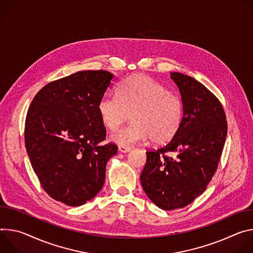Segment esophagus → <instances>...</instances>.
<instances>
[{"label": "esophagus", "mask_w": 253, "mask_h": 253, "mask_svg": "<svg viewBox=\"0 0 253 253\" xmlns=\"http://www.w3.org/2000/svg\"><path fill=\"white\" fill-rule=\"evenodd\" d=\"M130 150H131L130 147H126V146H120L119 147V151L121 153H128Z\"/></svg>", "instance_id": "1"}]
</instances>
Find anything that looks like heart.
<instances>
[{"label": "heart", "mask_w": 253, "mask_h": 253, "mask_svg": "<svg viewBox=\"0 0 253 253\" xmlns=\"http://www.w3.org/2000/svg\"><path fill=\"white\" fill-rule=\"evenodd\" d=\"M98 112L110 130L120 128L131 115L133 123L111 135L119 145L129 146L149 137L154 144H165L179 130L184 105L162 83L148 75L136 74L121 84L118 96H102Z\"/></svg>", "instance_id": "obj_1"}]
</instances>
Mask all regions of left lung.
I'll list each match as a JSON object with an SVG mask.
<instances>
[{"label":"left lung","mask_w":253,"mask_h":253,"mask_svg":"<svg viewBox=\"0 0 253 253\" xmlns=\"http://www.w3.org/2000/svg\"><path fill=\"white\" fill-rule=\"evenodd\" d=\"M182 95L184 115L172 141L147 152L141 183L148 197L163 210L184 208L206 190L220 161L227 122L219 99L202 83L172 72ZM172 152L169 157L165 154Z\"/></svg>","instance_id":"left-lung-1"}]
</instances>
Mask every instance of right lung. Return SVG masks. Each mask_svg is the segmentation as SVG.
Masks as SVG:
<instances>
[{
    "label": "right lung",
    "mask_w": 253,
    "mask_h": 253,
    "mask_svg": "<svg viewBox=\"0 0 253 253\" xmlns=\"http://www.w3.org/2000/svg\"><path fill=\"white\" fill-rule=\"evenodd\" d=\"M105 70L79 71L54 80L33 98L25 121V146L44 191L76 207L101 190L107 161L118 146L106 136L98 102L111 85Z\"/></svg>",
    "instance_id": "right-lung-1"
}]
</instances>
